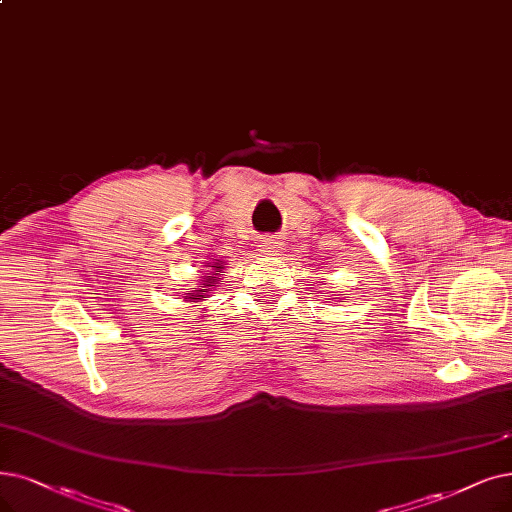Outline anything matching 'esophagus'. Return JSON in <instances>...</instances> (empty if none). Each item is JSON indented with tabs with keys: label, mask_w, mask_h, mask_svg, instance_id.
Instances as JSON below:
<instances>
[{
	"label": "esophagus",
	"mask_w": 512,
	"mask_h": 512,
	"mask_svg": "<svg viewBox=\"0 0 512 512\" xmlns=\"http://www.w3.org/2000/svg\"><path fill=\"white\" fill-rule=\"evenodd\" d=\"M281 245H283L281 241L269 237V239H264V241L260 243V252H262V254H269V256H279V252L283 250Z\"/></svg>",
	"instance_id": "obj_1"
}]
</instances>
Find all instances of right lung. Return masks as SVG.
Listing matches in <instances>:
<instances>
[{
    "mask_svg": "<svg viewBox=\"0 0 512 512\" xmlns=\"http://www.w3.org/2000/svg\"><path fill=\"white\" fill-rule=\"evenodd\" d=\"M206 269L208 271H201V279H199V285L197 288H191V292L187 296H182L185 300H189L191 304L195 302H203L206 300L212 290L216 288V283L220 281V273L224 269V262L222 260H214V262H206Z\"/></svg>",
    "mask_w": 512,
    "mask_h": 512,
    "instance_id": "right-lung-1",
    "label": "right lung"
}]
</instances>
